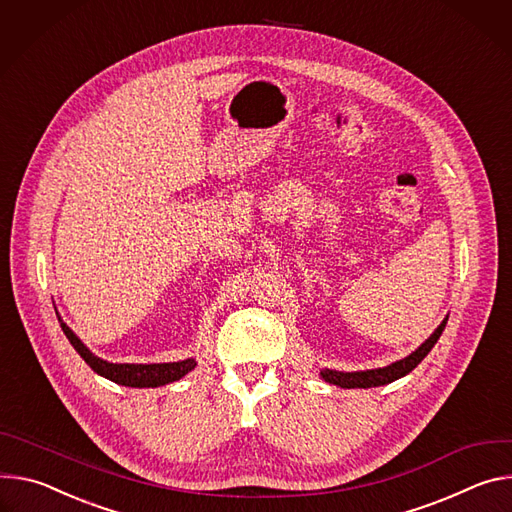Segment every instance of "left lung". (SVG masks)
Returning a JSON list of instances; mask_svg holds the SVG:
<instances>
[{"instance_id": "left-lung-1", "label": "left lung", "mask_w": 512, "mask_h": 512, "mask_svg": "<svg viewBox=\"0 0 512 512\" xmlns=\"http://www.w3.org/2000/svg\"><path fill=\"white\" fill-rule=\"evenodd\" d=\"M447 317L437 325V329L425 339V342L413 352L409 354L407 358L403 360H396L384 368H372V370H356V372H344V370H331V368H321L319 370V376L329 382V384H335L339 388H372V386H384V384H390L394 380H399L403 376H407L411 370H415L421 360L431 352V348L437 344L439 335L443 333L445 329V323H447Z\"/></svg>"}]
</instances>
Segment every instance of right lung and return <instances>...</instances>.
Here are the masks:
<instances>
[{"label": "right lung", "mask_w": 512, "mask_h": 512, "mask_svg": "<svg viewBox=\"0 0 512 512\" xmlns=\"http://www.w3.org/2000/svg\"><path fill=\"white\" fill-rule=\"evenodd\" d=\"M59 321H61V327L71 342V346L91 366V370L111 382L122 384V386H132V388L164 386V384H170L175 380H181L185 374H189L197 366L195 358H187V360H179V362H160V364H113V362H107V360L95 356L77 337V333L61 319V315H59Z\"/></svg>", "instance_id": "obj_1"}]
</instances>
